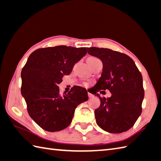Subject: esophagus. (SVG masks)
I'll return each instance as SVG.
<instances>
[{
	"label": "esophagus",
	"instance_id": "1",
	"mask_svg": "<svg viewBox=\"0 0 161 161\" xmlns=\"http://www.w3.org/2000/svg\"><path fill=\"white\" fill-rule=\"evenodd\" d=\"M88 97H89V98H91V97H93V94H91V93H88Z\"/></svg>",
	"mask_w": 161,
	"mask_h": 161
}]
</instances>
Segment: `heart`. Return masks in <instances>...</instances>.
Segmentation results:
<instances>
[{"label":"heart","instance_id":"heart-1","mask_svg":"<svg viewBox=\"0 0 161 161\" xmlns=\"http://www.w3.org/2000/svg\"><path fill=\"white\" fill-rule=\"evenodd\" d=\"M87 60L91 61H97V60H99V59H97V58L95 57H90L88 58Z\"/></svg>","mask_w":161,"mask_h":161}]
</instances>
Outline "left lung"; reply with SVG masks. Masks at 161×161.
Returning a JSON list of instances; mask_svg holds the SVG:
<instances>
[{
  "instance_id": "obj_1",
  "label": "left lung",
  "mask_w": 161,
  "mask_h": 161,
  "mask_svg": "<svg viewBox=\"0 0 161 161\" xmlns=\"http://www.w3.org/2000/svg\"><path fill=\"white\" fill-rule=\"evenodd\" d=\"M88 53L103 64L101 77L94 86L100 106L95 110L97 125L104 131L119 133L131 129L142 113L145 96L142 76L131 57L108 48L91 47ZM108 89L110 98H102L97 92Z\"/></svg>"
}]
</instances>
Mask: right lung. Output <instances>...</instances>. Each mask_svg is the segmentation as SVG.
I'll return each mask as SVG.
<instances>
[{
  "instance_id": "obj_1",
  "label": "right lung",
  "mask_w": 161,
  "mask_h": 161,
  "mask_svg": "<svg viewBox=\"0 0 161 161\" xmlns=\"http://www.w3.org/2000/svg\"><path fill=\"white\" fill-rule=\"evenodd\" d=\"M87 53L86 47L66 46L36 50L21 71V95L30 117L47 131L68 127L77 106L88 100L86 88L75 86L68 93L58 86L64 75H70L75 63Z\"/></svg>"
}]
</instances>
